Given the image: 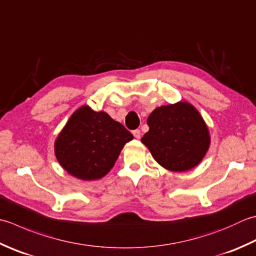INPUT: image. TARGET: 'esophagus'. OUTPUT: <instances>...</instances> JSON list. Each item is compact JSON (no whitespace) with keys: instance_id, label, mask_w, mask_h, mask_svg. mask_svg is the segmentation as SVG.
Returning a JSON list of instances; mask_svg holds the SVG:
<instances>
[{"instance_id":"34e87169","label":"esophagus","mask_w":256,"mask_h":256,"mask_svg":"<svg viewBox=\"0 0 256 256\" xmlns=\"http://www.w3.org/2000/svg\"><path fill=\"white\" fill-rule=\"evenodd\" d=\"M132 133H133L135 138L138 140L140 138H141V131H140V130H134V131H133Z\"/></svg>"}]
</instances>
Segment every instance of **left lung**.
<instances>
[{"instance_id":"left-lung-1","label":"left lung","mask_w":256,"mask_h":256,"mask_svg":"<svg viewBox=\"0 0 256 256\" xmlns=\"http://www.w3.org/2000/svg\"><path fill=\"white\" fill-rule=\"evenodd\" d=\"M148 132L141 142L161 166L188 171L202 161L211 143L202 115L188 102L156 108L148 118Z\"/></svg>"}]
</instances>
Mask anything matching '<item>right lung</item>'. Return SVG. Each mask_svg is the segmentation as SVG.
Segmentation results:
<instances>
[{
	"instance_id": "1",
	"label": "right lung",
	"mask_w": 256,
	"mask_h": 256,
	"mask_svg": "<svg viewBox=\"0 0 256 256\" xmlns=\"http://www.w3.org/2000/svg\"><path fill=\"white\" fill-rule=\"evenodd\" d=\"M133 135L103 111L83 105L75 111L55 140L54 152L68 174L83 181L105 176Z\"/></svg>"
}]
</instances>
